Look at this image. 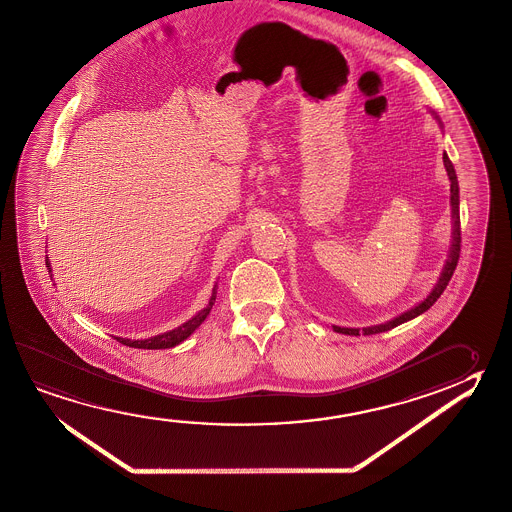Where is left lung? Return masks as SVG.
Masks as SVG:
<instances>
[{
	"instance_id": "1",
	"label": "left lung",
	"mask_w": 512,
	"mask_h": 512,
	"mask_svg": "<svg viewBox=\"0 0 512 512\" xmlns=\"http://www.w3.org/2000/svg\"><path fill=\"white\" fill-rule=\"evenodd\" d=\"M437 118V116H435ZM439 120V118H437ZM441 123V120H439ZM442 161H444V168H446V172H448V177H450V204H451V218H453V240H451L450 254H448V260H446V265H444V269H442L441 276H439V281L435 283L434 290L430 292V295H426L425 301H421V303L414 306V308H410L408 312L401 313L399 317H394L392 321L385 322V324H378V326H369V328H340V326H333V330L337 331V333H344V335H360V333H364V335H376V333H383V331L392 330V328H396L399 324H403V322L412 321V319H416L417 315H421V313H425L430 306H434L435 301L441 297L442 292H444V288L448 286L450 283L451 276H453V272L457 269V263H459L460 256V215H459V181H457V174H455V168H453V163L450 161V157L448 154L444 152L442 154Z\"/></svg>"
}]
</instances>
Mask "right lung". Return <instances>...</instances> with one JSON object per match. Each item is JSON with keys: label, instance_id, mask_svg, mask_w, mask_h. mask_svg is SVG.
<instances>
[{"label": "right lung", "instance_id": "add662e5", "mask_svg": "<svg viewBox=\"0 0 512 512\" xmlns=\"http://www.w3.org/2000/svg\"><path fill=\"white\" fill-rule=\"evenodd\" d=\"M46 267H48L50 278H52V265H50V261H48V256H46ZM215 299H217V285L213 286V294H211L208 306H206L204 310H200L195 317H191L190 321L184 322L179 328L166 331L163 335L145 338V340H130V338L122 337L114 338H116L118 342H122L123 346L138 347V349H168V347L177 346V344H181L182 340H186V338L190 337L191 333L197 330L202 322L206 321V317H208L211 308H213V304H215Z\"/></svg>", "mask_w": 512, "mask_h": 512}]
</instances>
